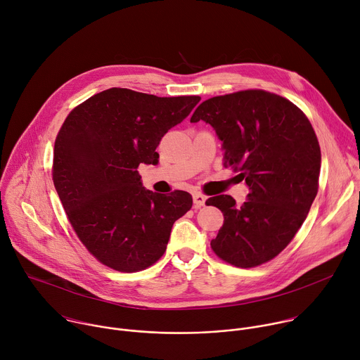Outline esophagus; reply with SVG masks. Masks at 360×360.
<instances>
[{
	"label": "esophagus",
	"mask_w": 360,
	"mask_h": 360,
	"mask_svg": "<svg viewBox=\"0 0 360 360\" xmlns=\"http://www.w3.org/2000/svg\"><path fill=\"white\" fill-rule=\"evenodd\" d=\"M205 200H207V198H205L202 193L199 192H195L193 193V203H195V208H200L205 205Z\"/></svg>",
	"instance_id": "obj_1"
}]
</instances>
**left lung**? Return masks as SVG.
I'll return each mask as SVG.
<instances>
[{
  "label": "left lung",
  "instance_id": "1",
  "mask_svg": "<svg viewBox=\"0 0 360 360\" xmlns=\"http://www.w3.org/2000/svg\"><path fill=\"white\" fill-rule=\"evenodd\" d=\"M205 121L224 142V167L249 186L242 207L229 195L212 196L224 225L211 248L218 258L255 268L293 239L319 189L321 146L312 124L295 104L264 89L203 101L191 122Z\"/></svg>",
  "mask_w": 360,
  "mask_h": 360
}]
</instances>
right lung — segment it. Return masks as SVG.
I'll return each mask as SVG.
<instances>
[{"label": "right lung", "instance_id": "add662e5", "mask_svg": "<svg viewBox=\"0 0 360 360\" xmlns=\"http://www.w3.org/2000/svg\"><path fill=\"white\" fill-rule=\"evenodd\" d=\"M199 101L110 88L65 118L56 138L53 181L72 229L102 265L131 274L165 253L192 196L146 191L138 167L158 164L160 141Z\"/></svg>", "mask_w": 360, "mask_h": 360}]
</instances>
